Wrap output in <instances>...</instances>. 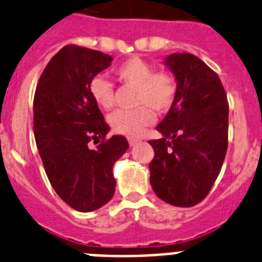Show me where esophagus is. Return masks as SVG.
I'll use <instances>...</instances> for the list:
<instances>
[{"label":"esophagus","instance_id":"esophagus-1","mask_svg":"<svg viewBox=\"0 0 262 262\" xmlns=\"http://www.w3.org/2000/svg\"><path fill=\"white\" fill-rule=\"evenodd\" d=\"M139 142H140L139 139H135V138H128V144L131 147L135 146V144H138V143H139Z\"/></svg>","mask_w":262,"mask_h":262}]
</instances>
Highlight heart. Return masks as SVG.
I'll use <instances>...</instances> for the list:
<instances>
[{"label":"heart","instance_id":"obj_1","mask_svg":"<svg viewBox=\"0 0 262 262\" xmlns=\"http://www.w3.org/2000/svg\"><path fill=\"white\" fill-rule=\"evenodd\" d=\"M119 82L135 87V104L133 111H116L110 116V126L118 134L138 136L154 120L151 108L164 113L173 104L176 98V80L167 71H154L152 66L142 58L133 57L115 69ZM89 93L100 108L110 110L114 106V89L110 80L97 75L89 83Z\"/></svg>","mask_w":262,"mask_h":262}]
</instances>
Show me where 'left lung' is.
<instances>
[{"mask_svg":"<svg viewBox=\"0 0 262 262\" xmlns=\"http://www.w3.org/2000/svg\"><path fill=\"white\" fill-rule=\"evenodd\" d=\"M176 80V98L149 140L155 151L149 182L175 207L199 204L220 173L228 147V100L219 75L188 53L164 58Z\"/></svg>","mask_w":262,"mask_h":262,"instance_id":"8db88e82","label":"left lung"}]
</instances>
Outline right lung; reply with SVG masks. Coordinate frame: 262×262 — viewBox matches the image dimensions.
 <instances>
[{"label":"right lung","instance_id":"add662e5","mask_svg":"<svg viewBox=\"0 0 262 262\" xmlns=\"http://www.w3.org/2000/svg\"><path fill=\"white\" fill-rule=\"evenodd\" d=\"M113 62L98 50L67 45L45 67L34 95V136L45 171L58 196L79 212L107 204L115 192L114 163L126 152L89 93V83ZM102 139L95 150L88 143Z\"/></svg>","mask_w":262,"mask_h":262}]
</instances>
